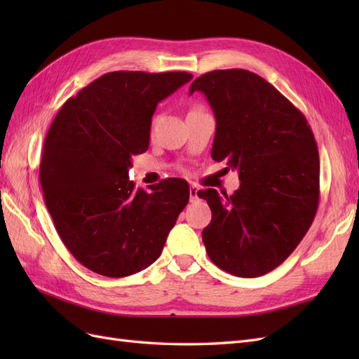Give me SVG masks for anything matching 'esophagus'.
Here are the masks:
<instances>
[{
  "label": "esophagus",
  "instance_id": "obj_1",
  "mask_svg": "<svg viewBox=\"0 0 359 359\" xmlns=\"http://www.w3.org/2000/svg\"><path fill=\"white\" fill-rule=\"evenodd\" d=\"M190 201L191 202L198 201V187H194V186L190 187Z\"/></svg>",
  "mask_w": 359,
  "mask_h": 359
}]
</instances>
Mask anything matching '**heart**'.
<instances>
[{
  "instance_id": "1",
  "label": "heart",
  "mask_w": 359,
  "mask_h": 359,
  "mask_svg": "<svg viewBox=\"0 0 359 359\" xmlns=\"http://www.w3.org/2000/svg\"><path fill=\"white\" fill-rule=\"evenodd\" d=\"M193 111H201V109H199V107H196V109H193ZM156 123H157V119L154 118V119H153V124H151V130H154V127H156Z\"/></svg>"
}]
</instances>
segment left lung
Returning a JSON list of instances; mask_svg holds the SVG:
<instances>
[{
  "label": "left lung",
  "mask_w": 359,
  "mask_h": 359,
  "mask_svg": "<svg viewBox=\"0 0 359 359\" xmlns=\"http://www.w3.org/2000/svg\"><path fill=\"white\" fill-rule=\"evenodd\" d=\"M215 116L211 157L238 170L232 196L199 190L212 219L202 232L210 259L226 273L253 278L283 264L319 205V153L306 116L259 74L214 70L194 79Z\"/></svg>",
  "instance_id": "1"
}]
</instances>
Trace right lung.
<instances>
[{
	"label": "right lung",
	"instance_id": "obj_1",
	"mask_svg": "<svg viewBox=\"0 0 359 359\" xmlns=\"http://www.w3.org/2000/svg\"><path fill=\"white\" fill-rule=\"evenodd\" d=\"M187 72H111L62 104L43 145L40 182L61 241L85 268L127 277L158 259L190 190L180 180L136 189L132 157L149 145L158 102Z\"/></svg>",
	"mask_w": 359,
	"mask_h": 359
}]
</instances>
